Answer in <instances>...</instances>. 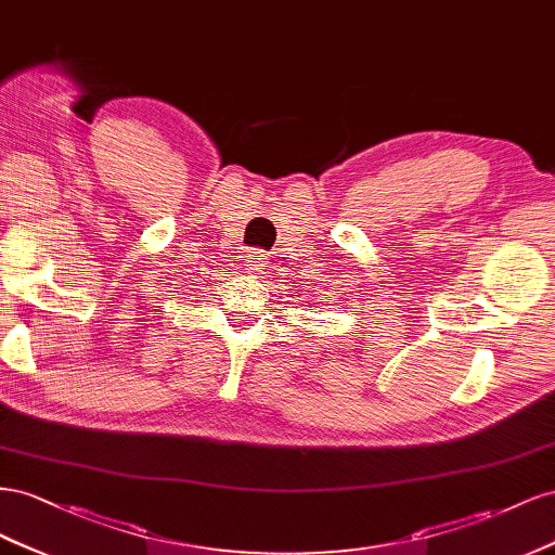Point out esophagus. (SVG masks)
Returning a JSON list of instances; mask_svg holds the SVG:
<instances>
[{
    "instance_id": "1",
    "label": "esophagus",
    "mask_w": 555,
    "mask_h": 555,
    "mask_svg": "<svg viewBox=\"0 0 555 555\" xmlns=\"http://www.w3.org/2000/svg\"><path fill=\"white\" fill-rule=\"evenodd\" d=\"M264 267V253L262 250H248L246 253V269L250 272H260Z\"/></svg>"
}]
</instances>
